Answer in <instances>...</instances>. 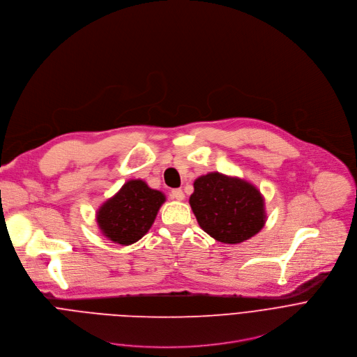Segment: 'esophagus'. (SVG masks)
I'll use <instances>...</instances> for the list:
<instances>
[{
	"label": "esophagus",
	"instance_id": "obj_1",
	"mask_svg": "<svg viewBox=\"0 0 357 357\" xmlns=\"http://www.w3.org/2000/svg\"><path fill=\"white\" fill-rule=\"evenodd\" d=\"M172 197H173L174 199H177V201H183L185 195H184V192H183L181 188H176V190L172 191Z\"/></svg>",
	"mask_w": 357,
	"mask_h": 357
}]
</instances>
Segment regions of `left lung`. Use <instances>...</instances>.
Here are the masks:
<instances>
[{
  "instance_id": "left-lung-1",
  "label": "left lung",
  "mask_w": 357,
  "mask_h": 357,
  "mask_svg": "<svg viewBox=\"0 0 357 357\" xmlns=\"http://www.w3.org/2000/svg\"><path fill=\"white\" fill-rule=\"evenodd\" d=\"M190 205L198 225L221 243L236 245L257 235L266 221L260 190L238 176L211 172L194 180Z\"/></svg>"
}]
</instances>
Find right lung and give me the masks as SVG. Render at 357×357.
Returning <instances> with one entry per match:
<instances>
[{
    "instance_id": "obj_1",
    "label": "right lung",
    "mask_w": 357,
    "mask_h": 357,
    "mask_svg": "<svg viewBox=\"0 0 357 357\" xmlns=\"http://www.w3.org/2000/svg\"><path fill=\"white\" fill-rule=\"evenodd\" d=\"M165 201L166 195L151 188L146 181L128 180L98 206L96 212L98 229L108 241L129 246L149 232Z\"/></svg>"
}]
</instances>
